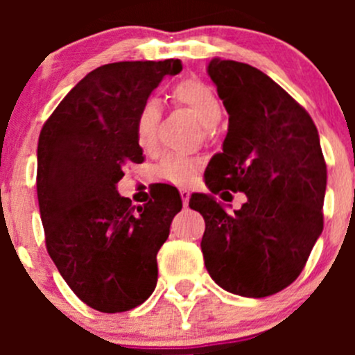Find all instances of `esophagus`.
I'll use <instances>...</instances> for the list:
<instances>
[{
  "instance_id": "34e87169",
  "label": "esophagus",
  "mask_w": 355,
  "mask_h": 355,
  "mask_svg": "<svg viewBox=\"0 0 355 355\" xmlns=\"http://www.w3.org/2000/svg\"><path fill=\"white\" fill-rule=\"evenodd\" d=\"M180 198H182V202H184V206L187 207L189 199H191V192H189L187 189H180Z\"/></svg>"
}]
</instances>
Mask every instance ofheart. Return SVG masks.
Here are the masks:
<instances>
[{
    "label": "heart",
    "mask_w": 355,
    "mask_h": 355,
    "mask_svg": "<svg viewBox=\"0 0 355 355\" xmlns=\"http://www.w3.org/2000/svg\"><path fill=\"white\" fill-rule=\"evenodd\" d=\"M173 98L180 105L187 106L196 113L206 128H214L221 118V106L213 89L200 80H184L173 91ZM161 120V106L156 99L142 103L135 120V135L142 149L155 148L157 137V125ZM157 178L171 184L187 185L194 178V159L185 156H166L156 170Z\"/></svg>",
    "instance_id": "1"
}]
</instances>
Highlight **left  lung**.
I'll list each match as a JSON object with an SVG mask.
<instances>
[{"mask_svg": "<svg viewBox=\"0 0 355 355\" xmlns=\"http://www.w3.org/2000/svg\"><path fill=\"white\" fill-rule=\"evenodd\" d=\"M207 75L228 113V132L204 171L211 194L189 200L206 223L204 264L227 292L273 295L299 277L323 232L320 135L309 113L257 68L213 58ZM223 188L248 196L241 210L227 214L216 202L212 194Z\"/></svg>", "mask_w": 355, "mask_h": 355, "instance_id": "1", "label": "left lung"}]
</instances>
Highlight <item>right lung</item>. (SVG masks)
Wrapping results in <instances>:
<instances>
[{
	"mask_svg": "<svg viewBox=\"0 0 355 355\" xmlns=\"http://www.w3.org/2000/svg\"><path fill=\"white\" fill-rule=\"evenodd\" d=\"M180 60L118 62L85 75L46 120L37 144V199L46 249L75 295L101 313L141 306L157 282L156 254L182 209L168 185L144 206L121 198L128 163H142L135 120Z\"/></svg>",
	"mask_w": 355,
	"mask_h": 355,
	"instance_id": "1",
	"label": "right lung"
}]
</instances>
